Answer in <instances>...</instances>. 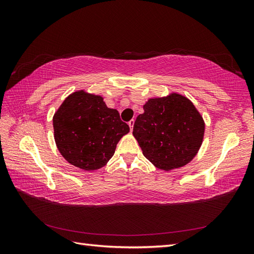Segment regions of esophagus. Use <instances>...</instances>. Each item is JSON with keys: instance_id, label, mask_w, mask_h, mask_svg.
I'll return each instance as SVG.
<instances>
[{"instance_id": "esophagus-1", "label": "esophagus", "mask_w": 254, "mask_h": 254, "mask_svg": "<svg viewBox=\"0 0 254 254\" xmlns=\"http://www.w3.org/2000/svg\"><path fill=\"white\" fill-rule=\"evenodd\" d=\"M128 125H129V127H130V130H132V129H133V125H134V120H130V121L128 122Z\"/></svg>"}]
</instances>
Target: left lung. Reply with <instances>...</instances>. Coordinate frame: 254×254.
I'll return each instance as SVG.
<instances>
[{
	"label": "left lung",
	"mask_w": 254,
	"mask_h": 254,
	"mask_svg": "<svg viewBox=\"0 0 254 254\" xmlns=\"http://www.w3.org/2000/svg\"><path fill=\"white\" fill-rule=\"evenodd\" d=\"M137 115L133 135L156 167L171 171L190 162L202 144L203 119L189 98L177 93L150 98Z\"/></svg>",
	"instance_id": "left-lung-1"
}]
</instances>
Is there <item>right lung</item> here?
<instances>
[{"label":"right lung","mask_w":254,"mask_h":254,"mask_svg":"<svg viewBox=\"0 0 254 254\" xmlns=\"http://www.w3.org/2000/svg\"><path fill=\"white\" fill-rule=\"evenodd\" d=\"M54 137L63 157L84 171L106 165L117 144L129 132L118 110L106 106L104 98L83 90L74 92L53 118Z\"/></svg>","instance_id":"add662e5"}]
</instances>
